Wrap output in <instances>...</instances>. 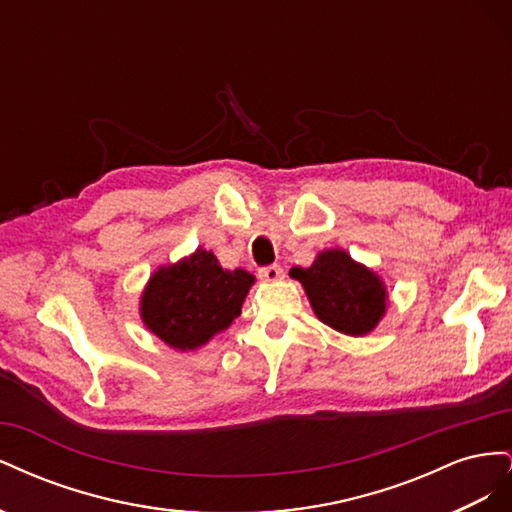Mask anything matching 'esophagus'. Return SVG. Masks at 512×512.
<instances>
[{"label":"esophagus","instance_id":"obj_1","mask_svg":"<svg viewBox=\"0 0 512 512\" xmlns=\"http://www.w3.org/2000/svg\"><path fill=\"white\" fill-rule=\"evenodd\" d=\"M258 275L262 277V280L275 282V280H280V277L284 275V271H282L280 265H269V267H262V269L258 271Z\"/></svg>","mask_w":512,"mask_h":512}]
</instances>
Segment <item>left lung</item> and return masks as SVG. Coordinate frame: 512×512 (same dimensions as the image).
Instances as JSON below:
<instances>
[{
  "label": "left lung",
  "mask_w": 512,
  "mask_h": 512,
  "mask_svg": "<svg viewBox=\"0 0 512 512\" xmlns=\"http://www.w3.org/2000/svg\"><path fill=\"white\" fill-rule=\"evenodd\" d=\"M307 292L316 316L346 335L374 331L386 309V290L376 273L342 250L322 252L312 267L290 269Z\"/></svg>",
  "instance_id": "1"
}]
</instances>
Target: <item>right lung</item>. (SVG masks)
I'll use <instances>...</instances> for the list:
<instances>
[{
  "instance_id": "add662e5",
  "label": "right lung",
  "mask_w": 512,
  "mask_h": 512,
  "mask_svg": "<svg viewBox=\"0 0 512 512\" xmlns=\"http://www.w3.org/2000/svg\"><path fill=\"white\" fill-rule=\"evenodd\" d=\"M254 275L222 269L213 252L198 250L149 280L141 314L147 329L179 350H194L241 314Z\"/></svg>"
}]
</instances>
